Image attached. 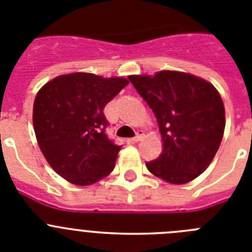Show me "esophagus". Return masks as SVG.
<instances>
[{
  "instance_id": "esophagus-1",
  "label": "esophagus",
  "mask_w": 252,
  "mask_h": 252,
  "mask_svg": "<svg viewBox=\"0 0 252 252\" xmlns=\"http://www.w3.org/2000/svg\"><path fill=\"white\" fill-rule=\"evenodd\" d=\"M142 138H143V132H142V130H138V132H137V135H135L134 138L130 139V142H132V143H137V142L141 141Z\"/></svg>"
}]
</instances>
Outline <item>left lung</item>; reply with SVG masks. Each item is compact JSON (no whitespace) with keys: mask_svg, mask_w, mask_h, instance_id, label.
Returning <instances> with one entry per match:
<instances>
[{"mask_svg":"<svg viewBox=\"0 0 252 252\" xmlns=\"http://www.w3.org/2000/svg\"><path fill=\"white\" fill-rule=\"evenodd\" d=\"M128 78L152 109L162 135L163 151L146 162L148 171L171 184L198 178L216 156L224 132V106L217 90L176 71Z\"/></svg>","mask_w":252,"mask_h":252,"instance_id":"8db88e82","label":"left lung"}]
</instances>
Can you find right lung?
<instances>
[{
  "mask_svg": "<svg viewBox=\"0 0 252 252\" xmlns=\"http://www.w3.org/2000/svg\"><path fill=\"white\" fill-rule=\"evenodd\" d=\"M126 85V78L80 72L41 87L32 110L35 135L48 163L63 179L85 187L113 171L122 146L106 134L104 108Z\"/></svg>",
  "mask_w": 252,
  "mask_h": 252,
  "instance_id": "right-lung-1",
  "label": "right lung"
}]
</instances>
